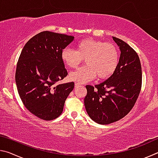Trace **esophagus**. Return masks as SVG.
<instances>
[{"label":"esophagus","mask_w":158,"mask_h":158,"mask_svg":"<svg viewBox=\"0 0 158 158\" xmlns=\"http://www.w3.org/2000/svg\"><path fill=\"white\" fill-rule=\"evenodd\" d=\"M79 85H81V84H79V83H75V84H74V86H75V88H77L78 86H79Z\"/></svg>","instance_id":"34e87169"}]
</instances>
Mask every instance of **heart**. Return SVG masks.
Instances as JSON below:
<instances>
[{"instance_id":"heart-1","label":"heart","mask_w":158,"mask_h":158,"mask_svg":"<svg viewBox=\"0 0 158 158\" xmlns=\"http://www.w3.org/2000/svg\"><path fill=\"white\" fill-rule=\"evenodd\" d=\"M75 47L76 50L66 47L61 52V59L69 68H76L84 58L86 63L69 74L72 81L85 83L96 76L98 79H105L116 72L120 60L116 44L88 37L77 42Z\"/></svg>"}]
</instances>
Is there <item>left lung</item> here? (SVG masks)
Segmentation results:
<instances>
[{
    "label": "left lung",
    "mask_w": 158,
    "mask_h": 158,
    "mask_svg": "<svg viewBox=\"0 0 158 158\" xmlns=\"http://www.w3.org/2000/svg\"><path fill=\"white\" fill-rule=\"evenodd\" d=\"M121 51L115 73L95 87L87 85L84 105L93 121L101 125L118 121L129 113L139 95L142 75L139 58L130 45L113 37Z\"/></svg>",
    "instance_id": "1"
}]
</instances>
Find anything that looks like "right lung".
Listing matches in <instances>:
<instances>
[{
    "instance_id": "right-lung-1",
    "label": "right lung",
    "mask_w": 158,
    "mask_h": 158,
    "mask_svg": "<svg viewBox=\"0 0 158 158\" xmlns=\"http://www.w3.org/2000/svg\"><path fill=\"white\" fill-rule=\"evenodd\" d=\"M74 38L43 31L29 40L21 51L16 69V84L26 108L39 118L51 121L59 116L74 89V82L56 84L68 75L61 52Z\"/></svg>"
}]
</instances>
